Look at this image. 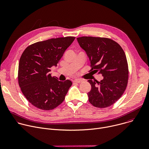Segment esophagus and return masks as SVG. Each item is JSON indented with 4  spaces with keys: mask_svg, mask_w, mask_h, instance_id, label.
Listing matches in <instances>:
<instances>
[{
    "mask_svg": "<svg viewBox=\"0 0 149 149\" xmlns=\"http://www.w3.org/2000/svg\"><path fill=\"white\" fill-rule=\"evenodd\" d=\"M74 82H77V83H81L82 82V80L81 79H74L73 81Z\"/></svg>",
    "mask_w": 149,
    "mask_h": 149,
    "instance_id": "esophagus-1",
    "label": "esophagus"
}]
</instances>
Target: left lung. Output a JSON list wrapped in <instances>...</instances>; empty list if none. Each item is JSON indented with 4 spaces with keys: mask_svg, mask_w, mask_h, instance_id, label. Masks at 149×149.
Segmentation results:
<instances>
[{
    "mask_svg": "<svg viewBox=\"0 0 149 149\" xmlns=\"http://www.w3.org/2000/svg\"><path fill=\"white\" fill-rule=\"evenodd\" d=\"M80 47L86 51L92 71L102 74L98 82L88 80L91 86L88 93L89 102L97 108H106L114 104L123 94L129 80L127 58L121 47L107 38H77Z\"/></svg>",
    "mask_w": 149,
    "mask_h": 149,
    "instance_id": "left-lung-1",
    "label": "left lung"
}]
</instances>
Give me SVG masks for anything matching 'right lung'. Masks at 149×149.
I'll return each mask as SVG.
<instances>
[{
    "label": "right lung",
    "instance_id": "obj_1",
    "mask_svg": "<svg viewBox=\"0 0 149 149\" xmlns=\"http://www.w3.org/2000/svg\"><path fill=\"white\" fill-rule=\"evenodd\" d=\"M75 37L52 38L28 46L20 56L18 83L27 100L36 108L51 110L65 99L72 82L59 81L49 74L57 65L65 50Z\"/></svg>",
    "mask_w": 149,
    "mask_h": 149
}]
</instances>
